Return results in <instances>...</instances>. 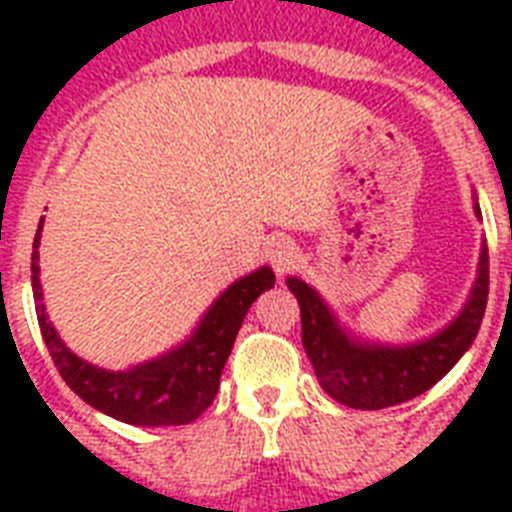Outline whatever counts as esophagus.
Masks as SVG:
<instances>
[{
  "label": "esophagus",
  "mask_w": 512,
  "mask_h": 512,
  "mask_svg": "<svg viewBox=\"0 0 512 512\" xmlns=\"http://www.w3.org/2000/svg\"><path fill=\"white\" fill-rule=\"evenodd\" d=\"M268 260H271V265L276 268V273L284 276V273L292 271L297 265V260H300V249H297L295 241L276 239L271 247H268Z\"/></svg>",
  "instance_id": "esophagus-1"
}]
</instances>
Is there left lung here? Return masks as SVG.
I'll return each mask as SVG.
<instances>
[{
  "mask_svg": "<svg viewBox=\"0 0 512 512\" xmlns=\"http://www.w3.org/2000/svg\"><path fill=\"white\" fill-rule=\"evenodd\" d=\"M473 209L481 217L476 196ZM287 287L300 303L303 348L321 388L350 409H385L433 388L468 353L489 297V249L481 244L476 281L462 311L436 335L417 342L369 340L345 327L311 284L289 276Z\"/></svg>",
  "mask_w": 512,
  "mask_h": 512,
  "instance_id": "obj_1",
  "label": "left lung"
}]
</instances>
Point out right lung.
<instances>
[{
	"label": "right lung",
	"mask_w": 512,
	"mask_h": 512,
	"mask_svg": "<svg viewBox=\"0 0 512 512\" xmlns=\"http://www.w3.org/2000/svg\"><path fill=\"white\" fill-rule=\"evenodd\" d=\"M44 217L39 220L31 252V287H34L36 319L42 329L44 345L58 366L60 377L87 401L92 409L108 414L127 425L164 428V425H188L215 401L220 372L231 356L233 340L239 335L241 321L257 297L276 284L268 265L241 276L223 289L217 300L201 316L196 329L177 342L167 353L130 369H103L84 361L68 348L52 327L39 279V241H42Z\"/></svg>",
	"instance_id": "1"
}]
</instances>
